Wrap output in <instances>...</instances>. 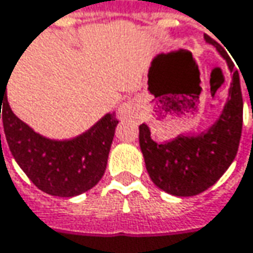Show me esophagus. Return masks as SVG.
<instances>
[{"label":"esophagus","instance_id":"obj_1","mask_svg":"<svg viewBox=\"0 0 253 253\" xmlns=\"http://www.w3.org/2000/svg\"><path fill=\"white\" fill-rule=\"evenodd\" d=\"M137 112H139V101L136 98H131L126 101L120 109H119V117L120 119H130V117H134L137 116Z\"/></svg>","mask_w":253,"mask_h":253}]
</instances>
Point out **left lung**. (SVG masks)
<instances>
[{"mask_svg": "<svg viewBox=\"0 0 253 253\" xmlns=\"http://www.w3.org/2000/svg\"><path fill=\"white\" fill-rule=\"evenodd\" d=\"M205 40L213 44L233 71V63L226 51L212 37ZM228 100L219 120L208 131L198 136H177L165 143H156L144 123L139 126V143L146 169L153 183L174 196H195L213 186L228 170L238 153L244 100L238 71L233 73Z\"/></svg>", "mask_w": 253, "mask_h": 253, "instance_id": "obj_1", "label": "left lung"}]
</instances>
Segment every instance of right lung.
<instances>
[{"label": "right lung", "instance_id": "obj_1", "mask_svg": "<svg viewBox=\"0 0 253 253\" xmlns=\"http://www.w3.org/2000/svg\"><path fill=\"white\" fill-rule=\"evenodd\" d=\"M5 88L7 85L1 84L0 119L8 147L28 179L40 190L60 198H73L94 187L107 166L119 123L116 114H106L90 130L71 140H50L12 113Z\"/></svg>", "mask_w": 253, "mask_h": 253}]
</instances>
